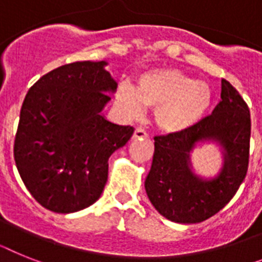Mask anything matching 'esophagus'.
Wrapping results in <instances>:
<instances>
[{
	"mask_svg": "<svg viewBox=\"0 0 262 262\" xmlns=\"http://www.w3.org/2000/svg\"><path fill=\"white\" fill-rule=\"evenodd\" d=\"M144 138H149V135L144 130V129L137 127L135 130V133H133V140H144Z\"/></svg>",
	"mask_w": 262,
	"mask_h": 262,
	"instance_id": "34e87169",
	"label": "esophagus"
}]
</instances>
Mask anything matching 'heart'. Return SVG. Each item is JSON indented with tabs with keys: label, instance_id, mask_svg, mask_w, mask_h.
Instances as JSON below:
<instances>
[{
	"label": "heart",
	"instance_id": "1",
	"mask_svg": "<svg viewBox=\"0 0 262 262\" xmlns=\"http://www.w3.org/2000/svg\"><path fill=\"white\" fill-rule=\"evenodd\" d=\"M117 104L130 116L156 109L157 126L166 133H181L195 126L209 111L212 89L177 69H151L138 77L137 86L121 85Z\"/></svg>",
	"mask_w": 262,
	"mask_h": 262
}]
</instances>
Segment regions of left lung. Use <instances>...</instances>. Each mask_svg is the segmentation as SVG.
<instances>
[{"label":"left lung","mask_w":262,"mask_h":262,"mask_svg":"<svg viewBox=\"0 0 262 262\" xmlns=\"http://www.w3.org/2000/svg\"><path fill=\"white\" fill-rule=\"evenodd\" d=\"M217 142L224 164L216 178L192 172L190 151L199 142ZM250 112L226 80L221 101L210 116L181 133L155 137V155L145 190L157 212L179 224L205 221L223 209L245 180L249 165Z\"/></svg>","instance_id":"obj_1"}]
</instances>
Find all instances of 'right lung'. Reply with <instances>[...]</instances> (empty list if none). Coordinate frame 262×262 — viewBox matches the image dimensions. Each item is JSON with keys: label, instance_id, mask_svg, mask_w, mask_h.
Returning <instances> with one entry per match:
<instances>
[{"label": "right lung", "instance_id": "right-lung-1", "mask_svg": "<svg viewBox=\"0 0 262 262\" xmlns=\"http://www.w3.org/2000/svg\"><path fill=\"white\" fill-rule=\"evenodd\" d=\"M106 65H62L41 77L24 100L14 161L30 194L52 212L74 213L97 201L107 160L135 132L101 114L117 89Z\"/></svg>", "mask_w": 262, "mask_h": 262}]
</instances>
